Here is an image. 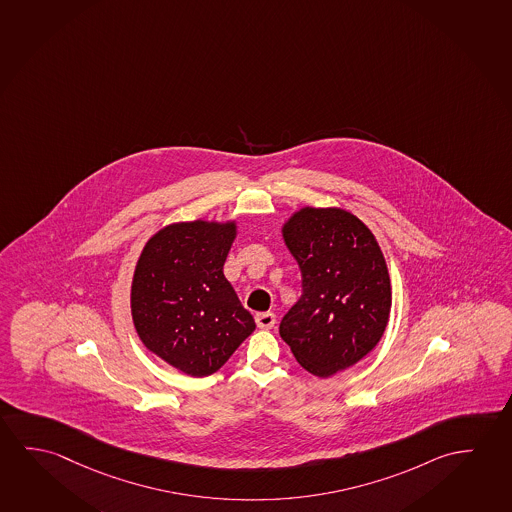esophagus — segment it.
I'll return each instance as SVG.
<instances>
[{"instance_id":"obj_1","label":"esophagus","mask_w":512,"mask_h":512,"mask_svg":"<svg viewBox=\"0 0 512 512\" xmlns=\"http://www.w3.org/2000/svg\"><path fill=\"white\" fill-rule=\"evenodd\" d=\"M276 324V315L272 311H265V313H258L256 315V325L260 329H272Z\"/></svg>"}]
</instances>
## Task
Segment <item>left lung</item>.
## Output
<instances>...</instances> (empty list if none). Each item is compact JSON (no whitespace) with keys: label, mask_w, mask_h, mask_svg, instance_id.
I'll use <instances>...</instances> for the list:
<instances>
[{"label":"left lung","mask_w":512,"mask_h":512,"mask_svg":"<svg viewBox=\"0 0 512 512\" xmlns=\"http://www.w3.org/2000/svg\"><path fill=\"white\" fill-rule=\"evenodd\" d=\"M299 263L302 295L279 334L302 368L317 377L356 365L388 324L390 274L372 231L338 208H304L283 229Z\"/></svg>","instance_id":"8db88e82"}]
</instances>
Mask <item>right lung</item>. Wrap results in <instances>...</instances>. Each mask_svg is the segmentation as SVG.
Returning <instances> with one entry per match:
<instances>
[{
    "instance_id": "right-lung-1",
    "label": "right lung",
    "mask_w": 512,
    "mask_h": 512,
    "mask_svg": "<svg viewBox=\"0 0 512 512\" xmlns=\"http://www.w3.org/2000/svg\"><path fill=\"white\" fill-rule=\"evenodd\" d=\"M235 229L172 224L147 242L135 268L131 315L140 340L194 377L217 372L256 327L222 272Z\"/></svg>"
}]
</instances>
